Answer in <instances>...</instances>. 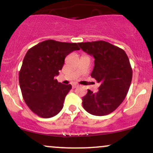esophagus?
<instances>
[{
  "label": "esophagus",
  "mask_w": 153,
  "mask_h": 153,
  "mask_svg": "<svg viewBox=\"0 0 153 153\" xmlns=\"http://www.w3.org/2000/svg\"><path fill=\"white\" fill-rule=\"evenodd\" d=\"M72 86H73V88H77L78 86V85L76 83H73V85H72Z\"/></svg>",
  "instance_id": "obj_1"
}]
</instances>
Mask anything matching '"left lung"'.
<instances>
[{"instance_id": "8db88e82", "label": "left lung", "mask_w": 153, "mask_h": 153, "mask_svg": "<svg viewBox=\"0 0 153 153\" xmlns=\"http://www.w3.org/2000/svg\"><path fill=\"white\" fill-rule=\"evenodd\" d=\"M78 45L94 57L91 75L100 83L98 92L88 90L82 99V106L91 114H109L122 103L129 89L132 78L129 59L122 49L107 42H88Z\"/></svg>"}]
</instances>
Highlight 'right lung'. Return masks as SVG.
<instances>
[{
    "mask_svg": "<svg viewBox=\"0 0 153 153\" xmlns=\"http://www.w3.org/2000/svg\"><path fill=\"white\" fill-rule=\"evenodd\" d=\"M80 48L76 43L49 39L26 52L19 72V85L29 108L42 118H50L62 110L72 85L57 82L68 54Z\"/></svg>",
    "mask_w": 153,
    "mask_h": 153,
    "instance_id": "obj_1",
    "label": "right lung"
}]
</instances>
